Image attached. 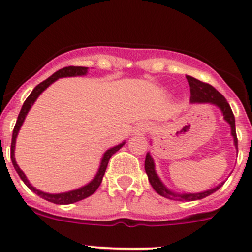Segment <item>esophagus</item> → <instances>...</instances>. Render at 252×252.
Wrapping results in <instances>:
<instances>
[{
    "instance_id": "obj_1",
    "label": "esophagus",
    "mask_w": 252,
    "mask_h": 252,
    "mask_svg": "<svg viewBox=\"0 0 252 252\" xmlns=\"http://www.w3.org/2000/svg\"><path fill=\"white\" fill-rule=\"evenodd\" d=\"M147 130H149V126H147L146 123H139L138 126H135V129H134V133H135L136 135H142V134L146 133Z\"/></svg>"
}]
</instances>
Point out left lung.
Returning <instances> with one entry per match:
<instances>
[{"instance_id": "8db88e82", "label": "left lung", "mask_w": 252, "mask_h": 252, "mask_svg": "<svg viewBox=\"0 0 252 252\" xmlns=\"http://www.w3.org/2000/svg\"><path fill=\"white\" fill-rule=\"evenodd\" d=\"M188 83L190 85V102L191 103H211V105H215L222 111L223 116H224L225 121L229 123L230 129H232V136L234 139V145L238 150V138H236V131H235V118L234 114H233L232 108H230L229 103L227 102L224 96L220 93H218L212 85L210 84L204 83V81H200L197 79L190 77L188 75ZM145 171H146L147 177H149V182L151 184V187L154 188L155 191L157 194H159L161 196L166 197L169 200H175V201H195V200H201L204 197L208 196V195L213 194L215 191H217L224 182L220 183L218 187L213 188V189L206 190L202 192H196V194H178V192L171 191L169 189H167L164 187L163 183L161 182V179L157 175L156 171H155V163L154 159H152L151 155L147 154L146 158H145Z\"/></svg>"}]
</instances>
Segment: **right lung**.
Masks as SVG:
<instances>
[{
	"mask_svg": "<svg viewBox=\"0 0 252 252\" xmlns=\"http://www.w3.org/2000/svg\"><path fill=\"white\" fill-rule=\"evenodd\" d=\"M86 73H88V68H86V67H74V65H69V67H64V68H62V69L57 70L55 74H52L50 78H47L46 80H44L42 83H40L39 85L35 86L34 90L32 91V94L28 96V98L25 100V102L23 103L22 110H20L19 116H18L17 123H16V126H14L13 135H12L11 159H12V163H13L14 169L17 171V173L20 177V179L24 182V184L27 185V187L29 188L32 191H34L35 194L39 195L40 197H42V199H45V200H47V201L53 202V204H57V205L74 204V202L80 201V200H84V199H86V197L90 196V195H93L94 192L97 190V188L100 187L101 182H102V178H103V175H105L106 168H107V164H108V161H110L111 156L113 154H116V152L118 151V150L121 149V147L123 146L126 142H122V144L117 145V146L111 147V149H108L107 151L105 152L102 159H101V164H100V168H98L97 173H96L95 178H94V179L91 180L89 184L84 185V187L79 188V189L72 190V191L62 192V194H48V192L40 191V190H37L36 188L32 187V185L29 183V180L27 179L25 174L23 173L22 169H20L19 166L17 164L16 158H14V147H16V139H17L18 133H19L20 126H22V124H23V122H24L25 117H27L28 112H29L30 108H32V106L34 105V102L36 101V98L39 97L40 94H41L42 91L45 90V89H47L48 86H50L51 84L53 83V81H56L57 79H60V78L77 77V75H85Z\"/></svg>",
	"mask_w": 252,
	"mask_h": 252,
	"instance_id": "1",
	"label": "right lung"
}]
</instances>
